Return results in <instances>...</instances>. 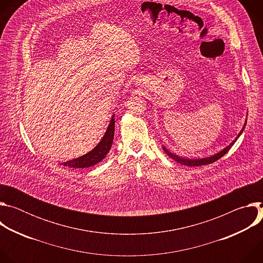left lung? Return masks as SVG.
<instances>
[{
    "mask_svg": "<svg viewBox=\"0 0 263 263\" xmlns=\"http://www.w3.org/2000/svg\"><path fill=\"white\" fill-rule=\"evenodd\" d=\"M243 129H245V126H243L242 130L239 132L238 136L235 138V140H233L228 146L224 147V148L222 149V151H220L219 153H217V154H215V155H213V156H211V157H207V158H203V159H185V158H181V157H179V156H177V155H174L173 153H171V152L168 151V149L165 148V146H163V149H164V152H165L172 159H174L175 161H177L178 163L183 164V165H187V166H200V165L210 164V163H212V162L218 160L219 158H221L224 154H226V153L229 151V149L231 148V146H232V145L234 144V142L236 141V139H237V138L240 136V134L242 133Z\"/></svg>",
    "mask_w": 263,
    "mask_h": 263,
    "instance_id": "8db88e82",
    "label": "left lung"
}]
</instances>
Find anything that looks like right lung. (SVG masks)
Wrapping results in <instances>:
<instances>
[{
    "instance_id": "add662e5",
    "label": "right lung",
    "mask_w": 263,
    "mask_h": 263,
    "mask_svg": "<svg viewBox=\"0 0 263 263\" xmlns=\"http://www.w3.org/2000/svg\"><path fill=\"white\" fill-rule=\"evenodd\" d=\"M114 117H112V119H111V122L108 126V129H107L105 135L103 136L102 140L99 142V144L95 148H92L89 153H87L81 157L63 162L61 164L64 166H69V167L84 168V167L92 166V165L99 163L100 161H102L108 154L109 149L111 147V144H112V142H114V136H115V119H114Z\"/></svg>"
}]
</instances>
